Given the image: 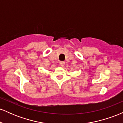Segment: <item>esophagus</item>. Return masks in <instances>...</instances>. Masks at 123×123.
I'll use <instances>...</instances> for the list:
<instances>
[{"label": "esophagus", "instance_id": "34e87169", "mask_svg": "<svg viewBox=\"0 0 123 123\" xmlns=\"http://www.w3.org/2000/svg\"><path fill=\"white\" fill-rule=\"evenodd\" d=\"M60 64L61 66H64V65H65V62L64 61H61Z\"/></svg>", "mask_w": 123, "mask_h": 123}]
</instances>
